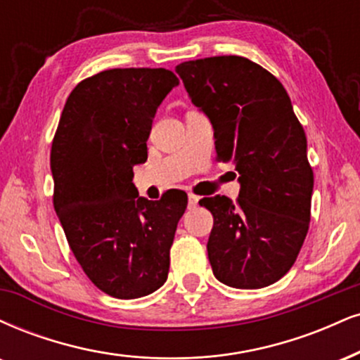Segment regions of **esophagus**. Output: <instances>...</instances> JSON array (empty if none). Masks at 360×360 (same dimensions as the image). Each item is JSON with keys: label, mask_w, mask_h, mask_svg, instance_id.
I'll use <instances>...</instances> for the list:
<instances>
[{"label": "esophagus", "mask_w": 360, "mask_h": 360, "mask_svg": "<svg viewBox=\"0 0 360 360\" xmlns=\"http://www.w3.org/2000/svg\"><path fill=\"white\" fill-rule=\"evenodd\" d=\"M198 201H199L198 196H194V194H189V196H188V207H189V210H194V207L198 206Z\"/></svg>", "instance_id": "1"}]
</instances>
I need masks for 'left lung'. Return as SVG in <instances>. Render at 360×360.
Here are the masks:
<instances>
[{
	"mask_svg": "<svg viewBox=\"0 0 360 360\" xmlns=\"http://www.w3.org/2000/svg\"><path fill=\"white\" fill-rule=\"evenodd\" d=\"M189 98L214 131L221 162H233L240 196L216 194L199 205L213 214L207 258L233 288H263L295 263L309 231L314 172L307 137L283 85L243 56L179 63Z\"/></svg>",
	"mask_w": 360,
	"mask_h": 360,
	"instance_id": "obj_1",
	"label": "left lung"
}]
</instances>
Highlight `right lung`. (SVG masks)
Instances as JSON below:
<instances>
[{"label":"right lung","instance_id":"right-lung-1","mask_svg":"<svg viewBox=\"0 0 360 360\" xmlns=\"http://www.w3.org/2000/svg\"><path fill=\"white\" fill-rule=\"evenodd\" d=\"M177 85L166 68L105 70L72 90L60 117L50 155L53 206L77 262L110 297H146L167 280L188 196H139L132 169L147 161L155 112Z\"/></svg>","mask_w":360,"mask_h":360}]
</instances>
